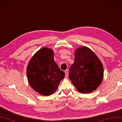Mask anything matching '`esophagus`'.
<instances>
[{"label": "esophagus", "instance_id": "34e87169", "mask_svg": "<svg viewBox=\"0 0 122 122\" xmlns=\"http://www.w3.org/2000/svg\"><path fill=\"white\" fill-rule=\"evenodd\" d=\"M65 76H66V77H68V70H65Z\"/></svg>", "mask_w": 122, "mask_h": 122}]
</instances>
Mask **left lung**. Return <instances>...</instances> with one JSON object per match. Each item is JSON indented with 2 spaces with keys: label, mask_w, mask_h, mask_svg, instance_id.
I'll return each instance as SVG.
<instances>
[{
  "label": "left lung",
  "mask_w": 122,
  "mask_h": 122,
  "mask_svg": "<svg viewBox=\"0 0 122 122\" xmlns=\"http://www.w3.org/2000/svg\"><path fill=\"white\" fill-rule=\"evenodd\" d=\"M75 57L74 63L69 69V78L78 92H92L102 81V64L93 52L85 46L78 48Z\"/></svg>",
  "instance_id": "left-lung-1"
}]
</instances>
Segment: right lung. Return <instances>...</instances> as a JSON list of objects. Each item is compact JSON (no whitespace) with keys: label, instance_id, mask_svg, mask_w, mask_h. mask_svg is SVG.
<instances>
[{"label":"right lung","instance_id":"1","mask_svg":"<svg viewBox=\"0 0 122 122\" xmlns=\"http://www.w3.org/2000/svg\"><path fill=\"white\" fill-rule=\"evenodd\" d=\"M26 74L33 89L46 96L55 92L65 75L55 62L53 51L46 47L39 50L31 59Z\"/></svg>","mask_w":122,"mask_h":122}]
</instances>
